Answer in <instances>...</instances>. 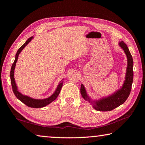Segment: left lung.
Instances as JSON below:
<instances>
[{
  "instance_id": "left-lung-1",
  "label": "left lung",
  "mask_w": 145,
  "mask_h": 145,
  "mask_svg": "<svg viewBox=\"0 0 145 145\" xmlns=\"http://www.w3.org/2000/svg\"><path fill=\"white\" fill-rule=\"evenodd\" d=\"M120 46L123 48L127 56L128 65L127 68V73L125 80L121 89H119L113 95L105 99H100L99 101H92L88 97L86 91L84 86L81 84L80 87V93H81L83 99L89 102L93 105L97 111H112L115 108L120 106L126 101L131 93L132 82H133V59L129 50L128 47L124 41H120Z\"/></svg>"
}]
</instances>
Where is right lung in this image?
<instances>
[{
  "label": "right lung",
  "instance_id": "1",
  "mask_svg": "<svg viewBox=\"0 0 145 145\" xmlns=\"http://www.w3.org/2000/svg\"><path fill=\"white\" fill-rule=\"evenodd\" d=\"M33 38V36L29 38L28 40L25 41V43H24V45L18 49V51H17L16 56H15V59H14V63H13V65H12V67L11 68L10 78H11V86H12V89H13L14 94V95H15L17 99H18L19 100H20L22 102H23L24 104L27 105L28 107H33V108H40V107H43L46 106V105H47L48 104H50V103L53 102L54 100L57 99V97H58V95L60 93L61 88H62V86H63V80H61V82L59 83V84L58 85V86L57 88V89H56V91L52 95V96L47 98V99H42V100L34 99H32V98H30L29 97L25 96V95H23L22 94H21V93L18 91V89H17V87L16 86V83H15V81H14V68H15V65H16L17 59H18L19 54L20 53L21 51L23 50L24 48L25 47V46L27 45L29 42H30Z\"/></svg>",
  "mask_w": 145,
  "mask_h": 145
}]
</instances>
